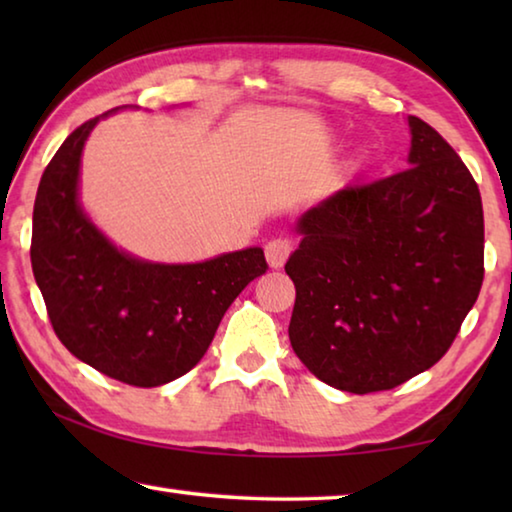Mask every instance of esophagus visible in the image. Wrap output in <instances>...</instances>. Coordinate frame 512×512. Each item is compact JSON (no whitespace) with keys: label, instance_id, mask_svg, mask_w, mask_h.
Returning a JSON list of instances; mask_svg holds the SVG:
<instances>
[{"label":"esophagus","instance_id":"obj_1","mask_svg":"<svg viewBox=\"0 0 512 512\" xmlns=\"http://www.w3.org/2000/svg\"><path fill=\"white\" fill-rule=\"evenodd\" d=\"M266 253V262L271 268H280L284 266V262H287L289 255L293 253V241L287 239V237H277V239H271L264 248Z\"/></svg>","mask_w":512,"mask_h":512}]
</instances>
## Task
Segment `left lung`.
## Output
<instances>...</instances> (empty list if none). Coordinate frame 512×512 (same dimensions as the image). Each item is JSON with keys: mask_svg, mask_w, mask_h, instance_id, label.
Listing matches in <instances>:
<instances>
[{"mask_svg": "<svg viewBox=\"0 0 512 512\" xmlns=\"http://www.w3.org/2000/svg\"><path fill=\"white\" fill-rule=\"evenodd\" d=\"M409 126L411 167L302 214L284 266L296 284L291 348L339 391H391L429 370L483 284L479 185L427 121Z\"/></svg>", "mask_w": 512, "mask_h": 512, "instance_id": "left-lung-1", "label": "left lung"}]
</instances>
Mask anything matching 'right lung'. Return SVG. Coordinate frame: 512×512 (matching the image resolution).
<instances>
[{
	"mask_svg": "<svg viewBox=\"0 0 512 512\" xmlns=\"http://www.w3.org/2000/svg\"><path fill=\"white\" fill-rule=\"evenodd\" d=\"M99 119L76 128L42 173L31 266L60 343L103 375L153 388L203 359L225 311L268 264L262 248L153 264L112 246L79 203L81 153Z\"/></svg>",
	"mask_w": 512,
	"mask_h": 512,
	"instance_id": "1",
	"label": "right lung"
}]
</instances>
